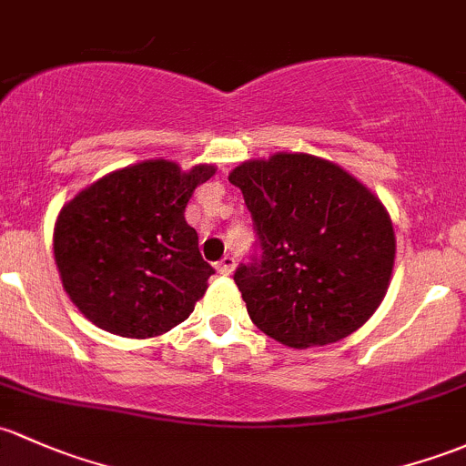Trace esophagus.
<instances>
[{
    "label": "esophagus",
    "mask_w": 466,
    "mask_h": 466,
    "mask_svg": "<svg viewBox=\"0 0 466 466\" xmlns=\"http://www.w3.org/2000/svg\"><path fill=\"white\" fill-rule=\"evenodd\" d=\"M234 266H237V261H234V257H229V254H225V257L218 261L217 270H218V274H223V277H229V274L234 272Z\"/></svg>",
    "instance_id": "1"
}]
</instances>
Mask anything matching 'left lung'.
<instances>
[{
    "label": "left lung",
    "instance_id": "8db88e82",
    "mask_svg": "<svg viewBox=\"0 0 466 466\" xmlns=\"http://www.w3.org/2000/svg\"><path fill=\"white\" fill-rule=\"evenodd\" d=\"M261 258L234 272L249 319L290 349L352 335L380 308L395 266L384 203L339 165L279 151L229 171Z\"/></svg>",
    "mask_w": 466,
    "mask_h": 466
}]
</instances>
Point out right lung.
<instances>
[{"label": "right lung", "mask_w": 466, "mask_h": 466, "mask_svg": "<svg viewBox=\"0 0 466 466\" xmlns=\"http://www.w3.org/2000/svg\"><path fill=\"white\" fill-rule=\"evenodd\" d=\"M214 165L183 171L165 158L102 176L73 196L53 228L66 295L111 335L147 339L192 315L214 268L198 252L185 208Z\"/></svg>", "instance_id": "right-lung-1"}]
</instances>
